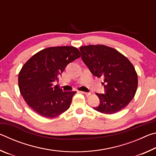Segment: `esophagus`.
<instances>
[{
    "instance_id": "34e87169",
    "label": "esophagus",
    "mask_w": 156,
    "mask_h": 156,
    "mask_svg": "<svg viewBox=\"0 0 156 156\" xmlns=\"http://www.w3.org/2000/svg\"><path fill=\"white\" fill-rule=\"evenodd\" d=\"M80 93H81V94H85L87 96H91V93H90V92H84V91H80Z\"/></svg>"
}]
</instances>
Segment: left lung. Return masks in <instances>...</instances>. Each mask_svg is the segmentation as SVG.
Instances as JSON below:
<instances>
[{
  "instance_id": "8db88e82",
  "label": "left lung",
  "mask_w": 156,
  "mask_h": 156,
  "mask_svg": "<svg viewBox=\"0 0 156 156\" xmlns=\"http://www.w3.org/2000/svg\"><path fill=\"white\" fill-rule=\"evenodd\" d=\"M80 50L92 74L103 78L105 94H96L100 104L94 109L113 114L127 106L138 87V75L131 62L116 49L103 44L82 46Z\"/></svg>"
}]
</instances>
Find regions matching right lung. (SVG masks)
<instances>
[{
  "mask_svg": "<svg viewBox=\"0 0 156 156\" xmlns=\"http://www.w3.org/2000/svg\"><path fill=\"white\" fill-rule=\"evenodd\" d=\"M80 56L74 47H51L30 58L18 74V87L25 101L39 115L53 118L69 108L76 91H62L54 82L69 63Z\"/></svg>",
  "mask_w": 156,
  "mask_h": 156,
  "instance_id": "add662e5",
  "label": "right lung"
}]
</instances>
